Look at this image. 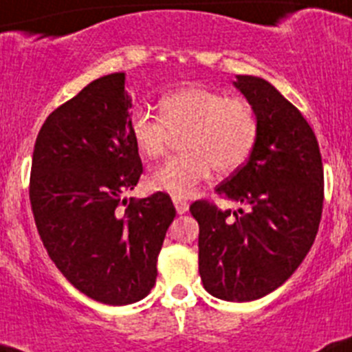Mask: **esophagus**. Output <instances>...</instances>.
Listing matches in <instances>:
<instances>
[{"label": "esophagus", "instance_id": "esophagus-1", "mask_svg": "<svg viewBox=\"0 0 352 352\" xmlns=\"http://www.w3.org/2000/svg\"><path fill=\"white\" fill-rule=\"evenodd\" d=\"M173 205H175V210L177 214H186V212L189 210V204L188 201H184V199H179V198H173Z\"/></svg>", "mask_w": 352, "mask_h": 352}]
</instances>
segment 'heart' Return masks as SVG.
Segmentation results:
<instances>
[{"instance_id":"b5f03b06","label":"heart","mask_w":352,"mask_h":352,"mask_svg":"<svg viewBox=\"0 0 352 352\" xmlns=\"http://www.w3.org/2000/svg\"><path fill=\"white\" fill-rule=\"evenodd\" d=\"M129 135L138 153L156 160L180 140V157L154 170L148 184L172 198H191L212 168L219 175L235 172L251 156L258 138V119L242 98L219 91L184 87L160 101V117L145 110L129 116Z\"/></svg>"}]
</instances>
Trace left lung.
I'll use <instances>...</instances> for the list:
<instances>
[{
  "mask_svg": "<svg viewBox=\"0 0 352 352\" xmlns=\"http://www.w3.org/2000/svg\"><path fill=\"white\" fill-rule=\"evenodd\" d=\"M233 85L258 119V138L242 168L217 195L247 205L239 214L208 201L189 207L198 221L204 287L226 302L263 298L302 265L322 212V161L318 138L300 110L265 78L236 75Z\"/></svg>",
  "mask_w": 352,
  "mask_h": 352,
  "instance_id": "8db88e82",
  "label": "left lung"
}]
</instances>
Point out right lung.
I'll use <instances>...</instances> for the list:
<instances>
[{"label":"right lung","mask_w":352,"mask_h":352,"mask_svg":"<svg viewBox=\"0 0 352 352\" xmlns=\"http://www.w3.org/2000/svg\"><path fill=\"white\" fill-rule=\"evenodd\" d=\"M124 82L126 74L100 77L54 110L31 164V208L50 259L72 286L107 305L151 293L175 217L164 192L124 198L144 172L129 135Z\"/></svg>","instance_id":"obj_1"}]
</instances>
